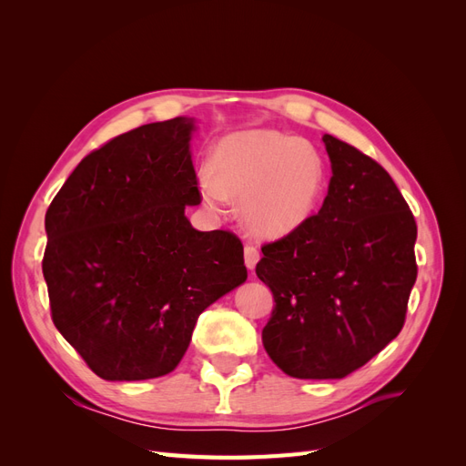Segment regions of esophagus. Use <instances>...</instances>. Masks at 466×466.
<instances>
[{"mask_svg":"<svg viewBox=\"0 0 466 466\" xmlns=\"http://www.w3.org/2000/svg\"><path fill=\"white\" fill-rule=\"evenodd\" d=\"M260 260V252L255 245H245V264L248 270H255L257 262Z\"/></svg>","mask_w":466,"mask_h":466,"instance_id":"1","label":"esophagus"}]
</instances>
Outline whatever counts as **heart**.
I'll list each match as a JSON object with an SVG mask.
<instances>
[{
	"label": "heart",
	"mask_w": 466,
	"mask_h": 466,
	"mask_svg": "<svg viewBox=\"0 0 466 466\" xmlns=\"http://www.w3.org/2000/svg\"><path fill=\"white\" fill-rule=\"evenodd\" d=\"M327 171L317 149L278 130H245L225 136L211 155V171L200 175L209 208L241 200L250 235L278 238L299 229L317 209Z\"/></svg>",
	"instance_id": "heart-1"
}]
</instances>
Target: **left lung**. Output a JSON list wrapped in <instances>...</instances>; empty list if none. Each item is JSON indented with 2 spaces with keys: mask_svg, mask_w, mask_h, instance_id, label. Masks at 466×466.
<instances>
[{
  "mask_svg": "<svg viewBox=\"0 0 466 466\" xmlns=\"http://www.w3.org/2000/svg\"><path fill=\"white\" fill-rule=\"evenodd\" d=\"M332 163L317 216L262 245L257 276L274 311L262 344L295 379H342L404 327L418 276V228L390 175L370 155L324 134Z\"/></svg>",
  "mask_w": 466,
  "mask_h": 466,
  "instance_id": "1",
  "label": "left lung"
}]
</instances>
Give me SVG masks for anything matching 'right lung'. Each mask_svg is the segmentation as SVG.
<instances>
[{
    "instance_id": "obj_1",
    "label": "right lung",
    "mask_w": 466,
    "mask_h": 466,
    "mask_svg": "<svg viewBox=\"0 0 466 466\" xmlns=\"http://www.w3.org/2000/svg\"><path fill=\"white\" fill-rule=\"evenodd\" d=\"M192 118L139 126L91 151L46 211L56 329L106 380L171 373L206 307L247 279L231 231H196Z\"/></svg>"
}]
</instances>
